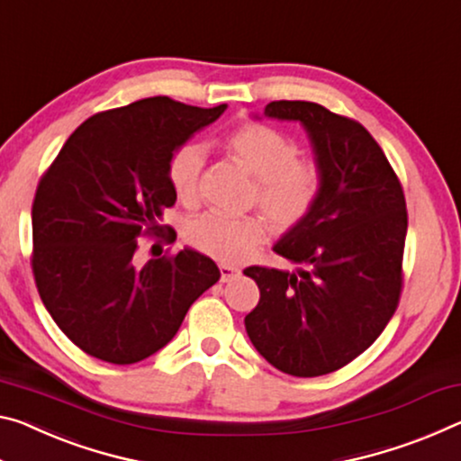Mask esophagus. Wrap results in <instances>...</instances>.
Masks as SVG:
<instances>
[{
  "label": "esophagus",
  "mask_w": 461,
  "mask_h": 461,
  "mask_svg": "<svg viewBox=\"0 0 461 461\" xmlns=\"http://www.w3.org/2000/svg\"><path fill=\"white\" fill-rule=\"evenodd\" d=\"M219 273H221V281L230 283L240 276V268L230 267V265H219Z\"/></svg>",
  "instance_id": "34e87169"
}]
</instances>
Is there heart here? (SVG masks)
<instances>
[{"label": "heart", "instance_id": "b5f03b06", "mask_svg": "<svg viewBox=\"0 0 461 461\" xmlns=\"http://www.w3.org/2000/svg\"><path fill=\"white\" fill-rule=\"evenodd\" d=\"M236 162L258 182V204L276 228L287 230L308 215L320 193V172L299 159L297 143L262 122H246L225 141ZM207 153L203 145L186 143L172 153L167 180L176 199L193 207L199 201ZM268 221L260 215L230 217L204 213L186 225V240L196 250L219 262H244L268 238Z\"/></svg>", "mask_w": 461, "mask_h": 461}]
</instances>
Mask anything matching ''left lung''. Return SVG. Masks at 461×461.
<instances>
[{"label":"left lung","mask_w":461,"mask_h":461,"mask_svg":"<svg viewBox=\"0 0 461 461\" xmlns=\"http://www.w3.org/2000/svg\"><path fill=\"white\" fill-rule=\"evenodd\" d=\"M265 116L305 129L320 193L273 246L294 270L248 267L260 302L244 324L258 353L283 374L316 377L374 345L398 308L406 201L369 131L316 102H270Z\"/></svg>","instance_id":"obj_1"}]
</instances>
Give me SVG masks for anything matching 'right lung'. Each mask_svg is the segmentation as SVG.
<instances>
[{
  "label": "right lung",
  "instance_id": "obj_1",
  "mask_svg": "<svg viewBox=\"0 0 461 461\" xmlns=\"http://www.w3.org/2000/svg\"><path fill=\"white\" fill-rule=\"evenodd\" d=\"M225 108L153 96L98 113L73 131L41 178L32 203L34 281L50 318L84 353L114 365L148 359L221 276L193 248L141 262L137 242L176 240L162 225L176 203L167 162Z\"/></svg>",
  "mask_w": 461,
  "mask_h": 461
}]
</instances>
